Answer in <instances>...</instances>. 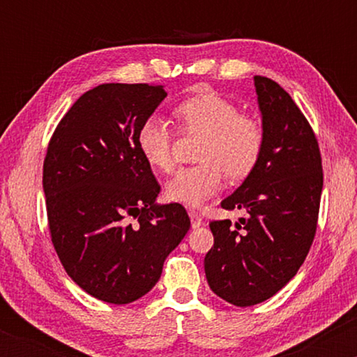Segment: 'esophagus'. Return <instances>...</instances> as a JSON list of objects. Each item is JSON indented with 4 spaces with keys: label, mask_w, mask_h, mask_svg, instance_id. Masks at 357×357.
Returning a JSON list of instances; mask_svg holds the SVG:
<instances>
[{
    "label": "esophagus",
    "mask_w": 357,
    "mask_h": 357,
    "mask_svg": "<svg viewBox=\"0 0 357 357\" xmlns=\"http://www.w3.org/2000/svg\"><path fill=\"white\" fill-rule=\"evenodd\" d=\"M190 218H191V227L192 228H199V227H203V225H204V220L198 215V213H190Z\"/></svg>",
    "instance_id": "esophagus-1"
}]
</instances>
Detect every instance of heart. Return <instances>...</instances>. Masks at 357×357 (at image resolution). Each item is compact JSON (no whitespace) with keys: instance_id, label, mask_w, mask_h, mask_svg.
<instances>
[{"instance_id":"1","label":"heart","mask_w":357,"mask_h":357,"mask_svg":"<svg viewBox=\"0 0 357 357\" xmlns=\"http://www.w3.org/2000/svg\"><path fill=\"white\" fill-rule=\"evenodd\" d=\"M183 127L203 134L198 149L199 165L181 167L167 179L165 196L188 208L203 206L220 191L223 174L240 181L255 169L265 144L260 121L213 90H202L176 107ZM171 129L159 114L147 116L137 130V147L144 161L155 171L173 167Z\"/></svg>"}]
</instances>
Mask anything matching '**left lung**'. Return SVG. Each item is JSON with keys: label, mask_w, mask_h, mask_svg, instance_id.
Wrapping results in <instances>:
<instances>
[{"label": "left lung", "mask_w": 357, "mask_h": 357, "mask_svg": "<svg viewBox=\"0 0 357 357\" xmlns=\"http://www.w3.org/2000/svg\"><path fill=\"white\" fill-rule=\"evenodd\" d=\"M265 130L260 161L245 181L221 202L223 210H243L211 221L215 243L204 257L208 285L236 307L273 297L304 264L322 192L317 139L304 114L277 82L253 77Z\"/></svg>", "instance_id": "left-lung-1"}]
</instances>
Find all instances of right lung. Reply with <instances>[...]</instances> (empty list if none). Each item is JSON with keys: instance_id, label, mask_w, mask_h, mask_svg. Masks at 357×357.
I'll list each match as a JSON object with an SVG mask.
<instances>
[{"instance_id": "obj_1", "label": "right lung", "mask_w": 357, "mask_h": 357, "mask_svg": "<svg viewBox=\"0 0 357 357\" xmlns=\"http://www.w3.org/2000/svg\"><path fill=\"white\" fill-rule=\"evenodd\" d=\"M166 96L162 85L102 84L77 99L48 144L53 247L72 280L109 304L146 296L191 227L181 204L155 203L161 188L137 147L139 126Z\"/></svg>"}]
</instances>
